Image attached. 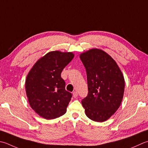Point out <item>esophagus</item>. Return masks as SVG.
Masks as SVG:
<instances>
[{"label":"esophagus","instance_id":"34e87169","mask_svg":"<svg viewBox=\"0 0 148 148\" xmlns=\"http://www.w3.org/2000/svg\"><path fill=\"white\" fill-rule=\"evenodd\" d=\"M77 95H78V94H77V91H74V92H73V96H74V97H76Z\"/></svg>","mask_w":148,"mask_h":148}]
</instances>
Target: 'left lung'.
<instances>
[{"instance_id":"obj_1","label":"left lung","mask_w":148,"mask_h":148,"mask_svg":"<svg viewBox=\"0 0 148 148\" xmlns=\"http://www.w3.org/2000/svg\"><path fill=\"white\" fill-rule=\"evenodd\" d=\"M86 69L88 92L82 101L85 114L96 122H104L119 108L124 79L116 62L101 49H92L80 55Z\"/></svg>"}]
</instances>
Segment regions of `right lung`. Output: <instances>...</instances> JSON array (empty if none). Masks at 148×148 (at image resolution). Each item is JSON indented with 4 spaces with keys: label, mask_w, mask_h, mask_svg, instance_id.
Segmentation results:
<instances>
[{
    "label": "right lung",
    "mask_w": 148,
    "mask_h": 148,
    "mask_svg": "<svg viewBox=\"0 0 148 148\" xmlns=\"http://www.w3.org/2000/svg\"><path fill=\"white\" fill-rule=\"evenodd\" d=\"M72 53L52 51L37 61L29 72L25 91L29 105L40 116L53 119L64 115L72 95L61 73L73 59Z\"/></svg>",
    "instance_id": "add662e5"
}]
</instances>
